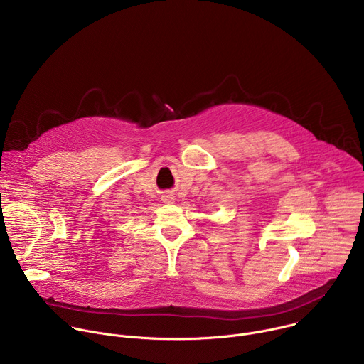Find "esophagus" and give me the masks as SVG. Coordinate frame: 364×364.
Here are the masks:
<instances>
[{
	"label": "esophagus",
	"mask_w": 364,
	"mask_h": 364,
	"mask_svg": "<svg viewBox=\"0 0 364 364\" xmlns=\"http://www.w3.org/2000/svg\"><path fill=\"white\" fill-rule=\"evenodd\" d=\"M166 201H167V203H171V201H173V197H167Z\"/></svg>",
	"instance_id": "obj_1"
}]
</instances>
